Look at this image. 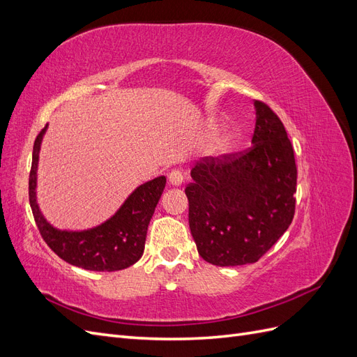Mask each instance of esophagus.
Instances as JSON below:
<instances>
[{
  "instance_id": "esophagus-1",
  "label": "esophagus",
  "mask_w": 357,
  "mask_h": 357,
  "mask_svg": "<svg viewBox=\"0 0 357 357\" xmlns=\"http://www.w3.org/2000/svg\"><path fill=\"white\" fill-rule=\"evenodd\" d=\"M168 181L172 186H180L183 183V172L180 169H171L168 172Z\"/></svg>"
}]
</instances>
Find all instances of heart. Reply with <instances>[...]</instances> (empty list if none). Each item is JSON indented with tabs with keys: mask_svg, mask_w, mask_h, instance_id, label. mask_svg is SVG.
Wrapping results in <instances>:
<instances>
[{
	"mask_svg": "<svg viewBox=\"0 0 357 357\" xmlns=\"http://www.w3.org/2000/svg\"><path fill=\"white\" fill-rule=\"evenodd\" d=\"M240 139L241 134L236 131V129H231V131L225 132L215 139L213 146L210 147V155L214 158H225L231 155L236 149V146L240 144Z\"/></svg>",
	"mask_w": 357,
	"mask_h": 357,
	"instance_id": "1",
	"label": "heart"
}]
</instances>
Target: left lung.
Instances as JSON below:
<instances>
[{"instance_id":"obj_1","label":"left lung","mask_w":357,"mask_h":357,"mask_svg":"<svg viewBox=\"0 0 357 357\" xmlns=\"http://www.w3.org/2000/svg\"><path fill=\"white\" fill-rule=\"evenodd\" d=\"M252 147L204 158L185 189L189 226L199 256L218 266L255 264L294 220L296 164L284 125L255 101Z\"/></svg>"}]
</instances>
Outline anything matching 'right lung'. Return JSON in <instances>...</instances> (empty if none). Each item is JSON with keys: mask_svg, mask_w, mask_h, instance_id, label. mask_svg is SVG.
Masks as SVG:
<instances>
[{"mask_svg": "<svg viewBox=\"0 0 357 357\" xmlns=\"http://www.w3.org/2000/svg\"><path fill=\"white\" fill-rule=\"evenodd\" d=\"M41 129L32 150L29 172V204L43 240L63 261L89 271H119L134 265L143 256L150 219L155 213L165 176L138 186L109 220L86 231H61L45 219L37 204V168L43 137Z\"/></svg>", "mask_w": 357, "mask_h": 357, "instance_id": "1", "label": "right lung"}]
</instances>
